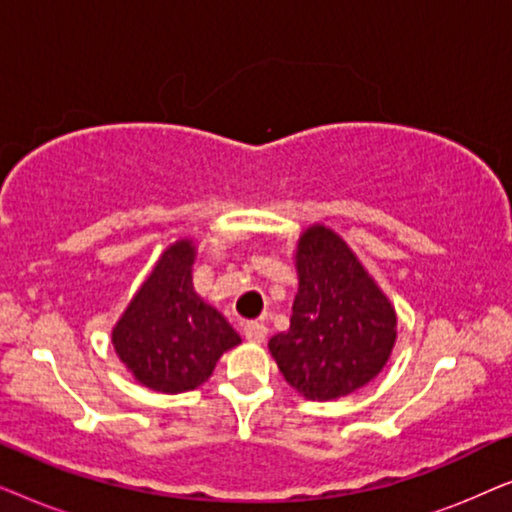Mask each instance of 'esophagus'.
<instances>
[{
    "label": "esophagus",
    "instance_id": "obj_1",
    "mask_svg": "<svg viewBox=\"0 0 512 512\" xmlns=\"http://www.w3.org/2000/svg\"><path fill=\"white\" fill-rule=\"evenodd\" d=\"M265 335H268V328H265L261 321H247V324H244V338L249 342H263Z\"/></svg>",
    "mask_w": 512,
    "mask_h": 512
}]
</instances>
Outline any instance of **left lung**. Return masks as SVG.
<instances>
[{
	"label": "left lung",
	"mask_w": 512,
	"mask_h": 512,
	"mask_svg": "<svg viewBox=\"0 0 512 512\" xmlns=\"http://www.w3.org/2000/svg\"><path fill=\"white\" fill-rule=\"evenodd\" d=\"M298 293L289 331L268 349L284 380L310 401L366 387L396 345V310L349 244L324 223L298 237Z\"/></svg>",
	"instance_id": "obj_1"
}]
</instances>
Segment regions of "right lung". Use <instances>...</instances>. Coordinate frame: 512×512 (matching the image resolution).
<instances>
[{"label":"right lung","instance_id":"obj_1","mask_svg":"<svg viewBox=\"0 0 512 512\" xmlns=\"http://www.w3.org/2000/svg\"><path fill=\"white\" fill-rule=\"evenodd\" d=\"M198 247L172 242L111 331L114 352L130 375L160 394L198 389L223 352L242 342L226 317L193 289Z\"/></svg>","mask_w":512,"mask_h":512}]
</instances>
